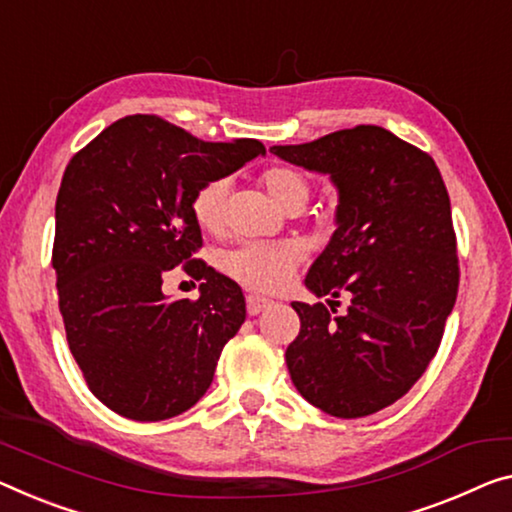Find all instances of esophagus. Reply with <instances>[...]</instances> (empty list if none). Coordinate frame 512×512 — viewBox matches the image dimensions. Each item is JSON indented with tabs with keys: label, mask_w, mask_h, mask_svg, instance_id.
I'll return each instance as SVG.
<instances>
[{
	"label": "esophagus",
	"mask_w": 512,
	"mask_h": 512,
	"mask_svg": "<svg viewBox=\"0 0 512 512\" xmlns=\"http://www.w3.org/2000/svg\"><path fill=\"white\" fill-rule=\"evenodd\" d=\"M272 300H265L261 295H247V313L249 316H258V313L270 309Z\"/></svg>",
	"instance_id": "34e87169"
}]
</instances>
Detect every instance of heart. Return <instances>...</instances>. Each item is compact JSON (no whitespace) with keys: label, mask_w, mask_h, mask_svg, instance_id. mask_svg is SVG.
<instances>
[{"label":"heart","mask_w":512,"mask_h":512,"mask_svg":"<svg viewBox=\"0 0 512 512\" xmlns=\"http://www.w3.org/2000/svg\"><path fill=\"white\" fill-rule=\"evenodd\" d=\"M258 183L286 212L302 210L311 196L309 178L304 171L290 167V164L265 169ZM226 194H229V183L222 178L210 180L194 194L192 215L203 231L219 233L224 229ZM300 263L302 247L295 242H247L222 256V270L231 279L251 290H258V293H277L286 288Z\"/></svg>","instance_id":"1"}]
</instances>
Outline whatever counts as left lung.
Masks as SVG:
<instances>
[{"instance_id": "8db88e82", "label": "left lung", "mask_w": 512, "mask_h": 512, "mask_svg": "<svg viewBox=\"0 0 512 512\" xmlns=\"http://www.w3.org/2000/svg\"><path fill=\"white\" fill-rule=\"evenodd\" d=\"M270 151L336 183L338 226L306 286L318 297L350 295L341 316L322 302H293L300 334L286 350L290 377L325 414L380 412L426 373L458 297V238L442 174L426 151L380 125Z\"/></svg>"}]
</instances>
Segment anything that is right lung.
<instances>
[{
  "mask_svg": "<svg viewBox=\"0 0 512 512\" xmlns=\"http://www.w3.org/2000/svg\"><path fill=\"white\" fill-rule=\"evenodd\" d=\"M261 153L256 139L203 141L155 114H135L70 157L52 267L68 348L112 412L164 421L208 391L247 309L238 283L194 258L201 229L192 199ZM171 269L204 281L196 301L161 293Z\"/></svg>",
  "mask_w": 512,
  "mask_h": 512,
  "instance_id": "right-lung-1",
  "label": "right lung"
}]
</instances>
